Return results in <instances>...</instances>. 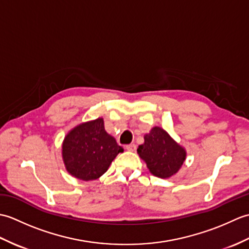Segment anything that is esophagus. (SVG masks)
<instances>
[{
  "instance_id": "obj_1",
  "label": "esophagus",
  "mask_w": 249,
  "mask_h": 249,
  "mask_svg": "<svg viewBox=\"0 0 249 249\" xmlns=\"http://www.w3.org/2000/svg\"><path fill=\"white\" fill-rule=\"evenodd\" d=\"M125 149L127 150V151H129V152H135L136 149H137V146H136L135 143H131V144H127V145H126Z\"/></svg>"
}]
</instances>
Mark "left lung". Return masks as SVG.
<instances>
[{"label": "left lung", "mask_w": 249, "mask_h": 249, "mask_svg": "<svg viewBox=\"0 0 249 249\" xmlns=\"http://www.w3.org/2000/svg\"><path fill=\"white\" fill-rule=\"evenodd\" d=\"M137 152L151 173L161 178L176 174L186 157L183 147L160 127L152 128L150 134L144 136V143L139 145Z\"/></svg>", "instance_id": "8db88e82"}]
</instances>
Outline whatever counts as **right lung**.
Wrapping results in <instances>:
<instances>
[{
  "label": "right lung",
  "instance_id": "1",
  "mask_svg": "<svg viewBox=\"0 0 249 249\" xmlns=\"http://www.w3.org/2000/svg\"><path fill=\"white\" fill-rule=\"evenodd\" d=\"M62 149L67 171L82 181L102 177L115 156L124 151L105 130L103 119L73 128L65 137Z\"/></svg>",
  "mask_w": 249,
  "mask_h": 249
}]
</instances>
